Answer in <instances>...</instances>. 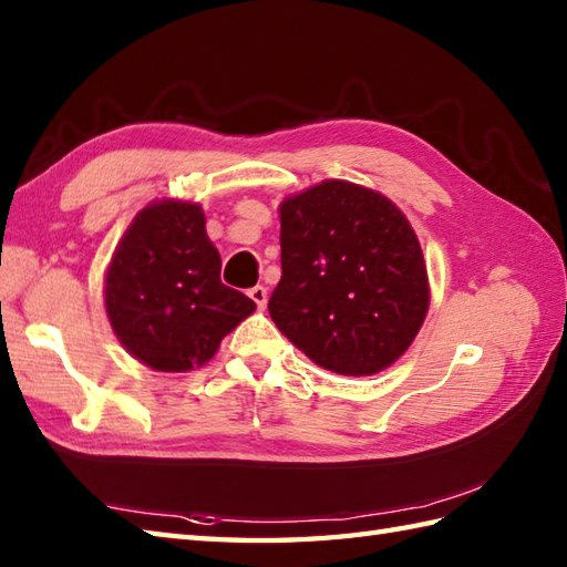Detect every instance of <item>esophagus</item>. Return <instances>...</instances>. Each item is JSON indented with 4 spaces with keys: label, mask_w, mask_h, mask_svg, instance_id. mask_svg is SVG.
Wrapping results in <instances>:
<instances>
[{
    "label": "esophagus",
    "mask_w": 567,
    "mask_h": 567,
    "mask_svg": "<svg viewBox=\"0 0 567 567\" xmlns=\"http://www.w3.org/2000/svg\"><path fill=\"white\" fill-rule=\"evenodd\" d=\"M248 297L252 299V302H256L260 309L268 305V290H265L262 285H256V287H250L248 290Z\"/></svg>",
    "instance_id": "obj_1"
}]
</instances>
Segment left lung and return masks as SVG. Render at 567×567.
Wrapping results in <instances>:
<instances>
[{
	"label": "left lung",
	"mask_w": 567,
	"mask_h": 567,
	"mask_svg": "<svg viewBox=\"0 0 567 567\" xmlns=\"http://www.w3.org/2000/svg\"><path fill=\"white\" fill-rule=\"evenodd\" d=\"M280 246L268 311L311 363L365 378L406 353L431 287L419 238L392 199L323 179L282 199Z\"/></svg>",
	"instance_id": "1"
}]
</instances>
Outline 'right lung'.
Instances as JSON below:
<instances>
[{
	"instance_id": "1",
	"label": "right lung",
	"mask_w": 567,
	"mask_h": 567,
	"mask_svg": "<svg viewBox=\"0 0 567 567\" xmlns=\"http://www.w3.org/2000/svg\"><path fill=\"white\" fill-rule=\"evenodd\" d=\"M197 202L155 199L128 224L104 272V309L128 355L158 372L207 365L256 302L221 282Z\"/></svg>"
}]
</instances>
